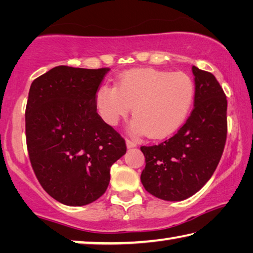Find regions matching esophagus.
<instances>
[{"label":"esophagus","mask_w":253,"mask_h":253,"mask_svg":"<svg viewBox=\"0 0 253 253\" xmlns=\"http://www.w3.org/2000/svg\"><path fill=\"white\" fill-rule=\"evenodd\" d=\"M126 145H127V147L128 148H132V147H136L137 146V143L135 142V140H132V139H126Z\"/></svg>","instance_id":"esophagus-1"}]
</instances>
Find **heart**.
Wrapping results in <instances>:
<instances>
[{"instance_id":"obj_1","label":"heart","mask_w":253,"mask_h":253,"mask_svg":"<svg viewBox=\"0 0 253 253\" xmlns=\"http://www.w3.org/2000/svg\"><path fill=\"white\" fill-rule=\"evenodd\" d=\"M195 85L183 72L135 69L119 77L117 88L105 84L96 93L102 121L117 125L132 107V129L152 138L174 134L193 106Z\"/></svg>"}]
</instances>
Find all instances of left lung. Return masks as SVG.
I'll use <instances>...</instances> for the list:
<instances>
[{
  "label": "left lung",
  "instance_id": "8db88e82",
  "mask_svg": "<svg viewBox=\"0 0 253 253\" xmlns=\"http://www.w3.org/2000/svg\"><path fill=\"white\" fill-rule=\"evenodd\" d=\"M194 108L170 138L142 146L145 169L140 181L148 193L165 201H182L204 186L221 160L228 134V100L211 72L192 67Z\"/></svg>",
  "mask_w": 253,
  "mask_h": 253
}]
</instances>
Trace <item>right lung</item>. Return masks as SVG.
<instances>
[{"mask_svg":"<svg viewBox=\"0 0 253 253\" xmlns=\"http://www.w3.org/2000/svg\"><path fill=\"white\" fill-rule=\"evenodd\" d=\"M109 70L59 66L30 87L29 158L43 190L62 204L81 207L99 199L111 165L126 153L125 139L97 113L96 93Z\"/></svg>","mask_w":253,"mask_h":253,"instance_id":"obj_1","label":"right lung"}]
</instances>
